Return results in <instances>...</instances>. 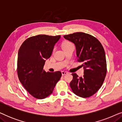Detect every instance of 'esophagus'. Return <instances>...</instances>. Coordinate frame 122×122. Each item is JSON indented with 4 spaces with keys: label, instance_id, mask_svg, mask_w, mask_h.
Returning a JSON list of instances; mask_svg holds the SVG:
<instances>
[{
    "label": "esophagus",
    "instance_id": "esophagus-1",
    "mask_svg": "<svg viewBox=\"0 0 122 122\" xmlns=\"http://www.w3.org/2000/svg\"><path fill=\"white\" fill-rule=\"evenodd\" d=\"M67 74H68V72H66V71H61V74H62V76H64V75H66Z\"/></svg>",
    "mask_w": 122,
    "mask_h": 122
}]
</instances>
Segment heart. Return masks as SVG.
Instances as JSON below:
<instances>
[{
  "label": "heart",
  "mask_w": 122,
  "mask_h": 122,
  "mask_svg": "<svg viewBox=\"0 0 122 122\" xmlns=\"http://www.w3.org/2000/svg\"><path fill=\"white\" fill-rule=\"evenodd\" d=\"M71 44V43L70 42H68V41H66V42H64L62 44V48L63 49V48H64L65 47H66V46H69V45Z\"/></svg>",
  "instance_id": "obj_1"
}]
</instances>
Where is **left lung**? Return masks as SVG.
Listing matches in <instances>:
<instances>
[{
    "label": "left lung",
    "instance_id": "1",
    "mask_svg": "<svg viewBox=\"0 0 122 122\" xmlns=\"http://www.w3.org/2000/svg\"><path fill=\"white\" fill-rule=\"evenodd\" d=\"M76 48L78 61L82 62L84 76L79 77L73 73L70 83L73 92L82 98L89 97L100 89L107 74L106 54L100 41L91 35L82 32L64 36Z\"/></svg>",
    "mask_w": 122,
    "mask_h": 122
}]
</instances>
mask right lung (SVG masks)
Here are the masks:
<instances>
[{"label":"right lung","instance_id":"1","mask_svg":"<svg viewBox=\"0 0 122 122\" xmlns=\"http://www.w3.org/2000/svg\"><path fill=\"white\" fill-rule=\"evenodd\" d=\"M61 36L38 35L28 38L19 48L17 72L23 86L31 96L44 99L53 93L61 76L60 71L46 72L45 61L51 57Z\"/></svg>","mask_w":122,"mask_h":122}]
</instances>
